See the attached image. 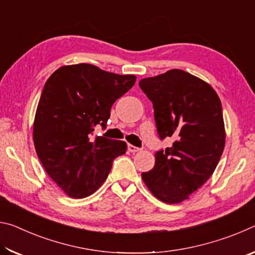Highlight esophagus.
Here are the masks:
<instances>
[{"instance_id":"obj_1","label":"esophagus","mask_w":255,"mask_h":255,"mask_svg":"<svg viewBox=\"0 0 255 255\" xmlns=\"http://www.w3.org/2000/svg\"><path fill=\"white\" fill-rule=\"evenodd\" d=\"M128 150L130 153H137V152H139L140 148H138V147H136V146H133V145H128Z\"/></svg>"}]
</instances>
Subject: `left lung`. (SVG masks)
<instances>
[{"label": "left lung", "mask_w": 255, "mask_h": 255, "mask_svg": "<svg viewBox=\"0 0 255 255\" xmlns=\"http://www.w3.org/2000/svg\"><path fill=\"white\" fill-rule=\"evenodd\" d=\"M139 86L153 103L159 138L175 139L155 153L154 167L141 179L158 200L180 204L210 178L221 159L226 137L222 102L208 83L182 70L146 77Z\"/></svg>", "instance_id": "obj_1"}]
</instances>
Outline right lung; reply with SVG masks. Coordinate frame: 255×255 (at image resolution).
<instances>
[{"label": "right lung", "mask_w": 255, "mask_h": 255, "mask_svg": "<svg viewBox=\"0 0 255 255\" xmlns=\"http://www.w3.org/2000/svg\"><path fill=\"white\" fill-rule=\"evenodd\" d=\"M135 75H119L91 64L59 67L45 83L33 123V144L51 180L72 198L101 187L112 162L127 144L97 136L106 128L111 107L130 90Z\"/></svg>", "instance_id": "1"}]
</instances>
